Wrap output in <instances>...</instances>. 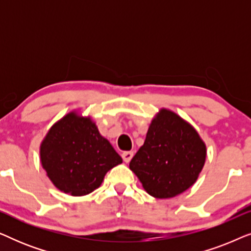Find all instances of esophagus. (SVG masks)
<instances>
[{"instance_id": "esophagus-1", "label": "esophagus", "mask_w": 251, "mask_h": 251, "mask_svg": "<svg viewBox=\"0 0 251 251\" xmlns=\"http://www.w3.org/2000/svg\"><path fill=\"white\" fill-rule=\"evenodd\" d=\"M132 156H133V152H131V151H126V152H123L122 153V157H123V161H125V162H130V160L132 159Z\"/></svg>"}]
</instances>
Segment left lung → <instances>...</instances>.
I'll use <instances>...</instances> for the list:
<instances>
[{"mask_svg":"<svg viewBox=\"0 0 251 251\" xmlns=\"http://www.w3.org/2000/svg\"><path fill=\"white\" fill-rule=\"evenodd\" d=\"M205 153L204 143L193 126L174 112L162 109L129 167L150 195L174 198L195 183Z\"/></svg>","mask_w":251,"mask_h":251,"instance_id":"left-lung-1","label":"left lung"}]
</instances>
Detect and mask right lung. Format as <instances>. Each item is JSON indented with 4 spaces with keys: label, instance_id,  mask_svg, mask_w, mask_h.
<instances>
[{
    "label": "right lung",
    "instance_id": "1",
    "mask_svg": "<svg viewBox=\"0 0 251 251\" xmlns=\"http://www.w3.org/2000/svg\"><path fill=\"white\" fill-rule=\"evenodd\" d=\"M41 162L54 186L82 197L100 186L106 173L122 163L90 119L70 113L56 123L41 145Z\"/></svg>",
    "mask_w": 251,
    "mask_h": 251
}]
</instances>
